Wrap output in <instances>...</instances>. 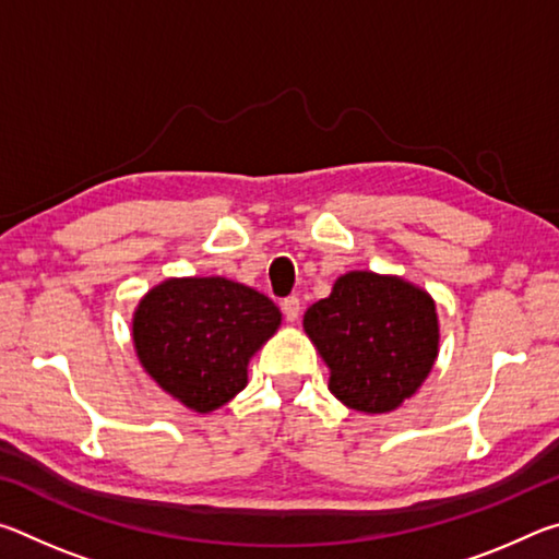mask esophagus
I'll list each match as a JSON object with an SVG mask.
<instances>
[{
	"label": "esophagus",
	"mask_w": 559,
	"mask_h": 559,
	"mask_svg": "<svg viewBox=\"0 0 559 559\" xmlns=\"http://www.w3.org/2000/svg\"><path fill=\"white\" fill-rule=\"evenodd\" d=\"M281 310H283V316H286L288 323H296V320L300 318V300L296 296H290L281 302Z\"/></svg>",
	"instance_id": "esophagus-1"
}]
</instances>
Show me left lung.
Returning a JSON list of instances; mask_svg holds the SVG:
<instances>
[{
	"label": "left lung",
	"mask_w": 559,
	"mask_h": 559,
	"mask_svg": "<svg viewBox=\"0 0 559 559\" xmlns=\"http://www.w3.org/2000/svg\"><path fill=\"white\" fill-rule=\"evenodd\" d=\"M302 330L328 365V390L365 414L402 406L439 357L437 302L386 273H343L330 296L306 310Z\"/></svg>",
	"instance_id": "obj_1"
}]
</instances>
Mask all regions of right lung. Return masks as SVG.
Returning <instances> with one entry per match:
<instances>
[{"instance_id":"1","label":"right lung","mask_w":559,"mask_h":559,"mask_svg":"<svg viewBox=\"0 0 559 559\" xmlns=\"http://www.w3.org/2000/svg\"><path fill=\"white\" fill-rule=\"evenodd\" d=\"M276 302L222 276L167 278L140 298L132 345L157 386L197 414L219 409L249 382V359L276 335Z\"/></svg>"}]
</instances>
